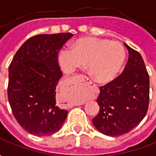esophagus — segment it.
Instances as JSON below:
<instances>
[{
	"label": "esophagus",
	"mask_w": 156,
	"mask_h": 156,
	"mask_svg": "<svg viewBox=\"0 0 156 156\" xmlns=\"http://www.w3.org/2000/svg\"><path fill=\"white\" fill-rule=\"evenodd\" d=\"M79 81H81V82H85V83H87L89 84V85H91V86H95V84L90 79H89V78H87V77H85V76H80L79 77Z\"/></svg>",
	"instance_id": "34e87169"
}]
</instances>
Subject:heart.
<instances>
[{
    "mask_svg": "<svg viewBox=\"0 0 156 156\" xmlns=\"http://www.w3.org/2000/svg\"><path fill=\"white\" fill-rule=\"evenodd\" d=\"M125 61V50L117 41L97 37H84L72 44V50L62 48L58 62L67 74L82 69L87 63L89 73L100 83L113 81Z\"/></svg>",
    "mask_w": 156,
    "mask_h": 156,
    "instance_id": "heart-1",
    "label": "heart"
}]
</instances>
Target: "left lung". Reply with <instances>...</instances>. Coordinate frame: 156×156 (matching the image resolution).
Wrapping results in <instances>:
<instances>
[{
    "mask_svg": "<svg viewBox=\"0 0 156 156\" xmlns=\"http://www.w3.org/2000/svg\"><path fill=\"white\" fill-rule=\"evenodd\" d=\"M123 44L129 51L128 63L118 78L100 87V110L92 119L100 133L112 137L136 128L147 114L149 102V77L143 58Z\"/></svg>",
    "mask_w": 156,
    "mask_h": 156,
    "instance_id": "8db88e82",
    "label": "left lung"
}]
</instances>
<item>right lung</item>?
<instances>
[{"label": "right lung", "instance_id": "right-lung-1", "mask_svg": "<svg viewBox=\"0 0 156 156\" xmlns=\"http://www.w3.org/2000/svg\"><path fill=\"white\" fill-rule=\"evenodd\" d=\"M71 33L40 34L25 42L8 68V101L15 119L37 136L58 131L68 111L58 105L56 87L63 73L58 53Z\"/></svg>", "mask_w": 156, "mask_h": 156}]
</instances>
